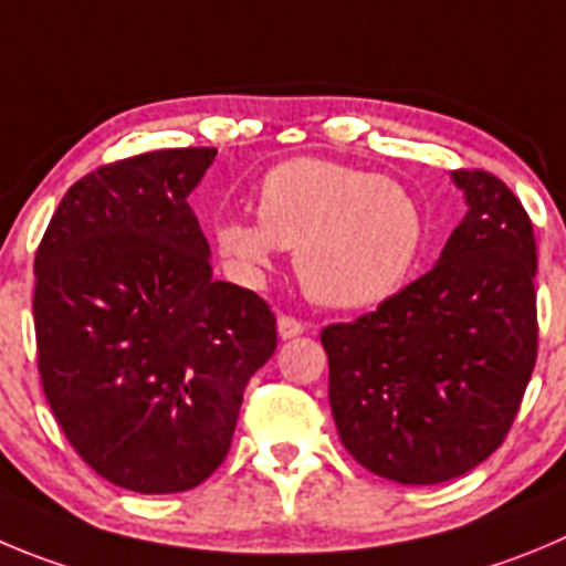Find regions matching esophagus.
Segmentation results:
<instances>
[{
	"label": "esophagus",
	"instance_id": "obj_1",
	"mask_svg": "<svg viewBox=\"0 0 566 566\" xmlns=\"http://www.w3.org/2000/svg\"><path fill=\"white\" fill-rule=\"evenodd\" d=\"M301 332H307V324H304V321L293 318V315H279V337H282V340L298 337Z\"/></svg>",
	"mask_w": 566,
	"mask_h": 566
}]
</instances>
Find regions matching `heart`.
<instances>
[{"instance_id": "obj_1", "label": "heart", "mask_w": 566, "mask_h": 566, "mask_svg": "<svg viewBox=\"0 0 566 566\" xmlns=\"http://www.w3.org/2000/svg\"><path fill=\"white\" fill-rule=\"evenodd\" d=\"M220 253L242 279H262L276 248L295 251V273L326 307L357 310L408 282L424 245V218L394 178L326 161L290 158L256 187V220H223Z\"/></svg>"}]
</instances>
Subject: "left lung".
I'll return each instance as SVG.
<instances>
[{
  "label": "left lung",
  "mask_w": 566,
  "mask_h": 566,
  "mask_svg": "<svg viewBox=\"0 0 566 566\" xmlns=\"http://www.w3.org/2000/svg\"><path fill=\"white\" fill-rule=\"evenodd\" d=\"M469 211L432 271L374 313L321 332L340 441L385 480L432 485L509 436L536 366V240L485 170H455Z\"/></svg>",
  "instance_id": "8db88e82"
}]
</instances>
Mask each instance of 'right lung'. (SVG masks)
<instances>
[{
    "label": "right lung",
    "instance_id": "1",
    "mask_svg": "<svg viewBox=\"0 0 566 566\" xmlns=\"http://www.w3.org/2000/svg\"><path fill=\"white\" fill-rule=\"evenodd\" d=\"M218 150L176 147L72 184L35 251V346L52 416L108 483L176 494L226 461L276 315L214 282L187 198Z\"/></svg>",
    "mask_w": 566,
    "mask_h": 566
}]
</instances>
